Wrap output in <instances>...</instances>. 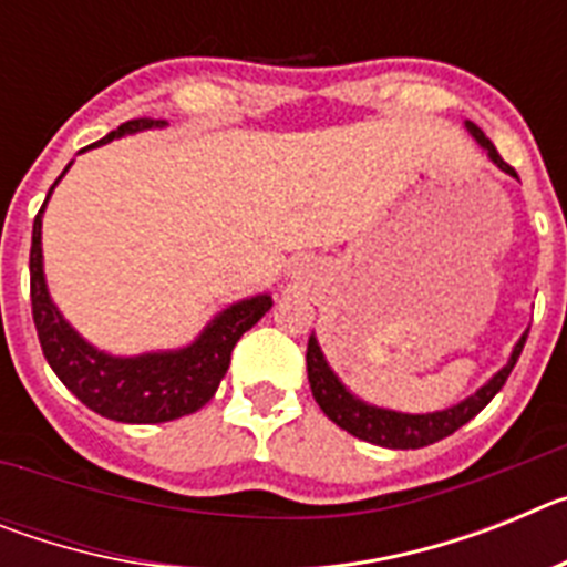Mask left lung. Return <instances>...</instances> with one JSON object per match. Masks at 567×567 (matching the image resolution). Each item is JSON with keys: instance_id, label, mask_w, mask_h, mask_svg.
Instances as JSON below:
<instances>
[{"instance_id": "8db88e82", "label": "left lung", "mask_w": 567, "mask_h": 567, "mask_svg": "<svg viewBox=\"0 0 567 567\" xmlns=\"http://www.w3.org/2000/svg\"><path fill=\"white\" fill-rule=\"evenodd\" d=\"M465 127H468V133L477 138L480 147L488 153L491 162L497 164L503 173L517 178L514 167L503 162V155L497 153V147L491 144V138L477 127V124L465 122ZM525 338H528V332L517 340L508 363H505L503 369H499V372L483 385V389H477V392L471 394V398H465L463 403L452 405V409H443V412L403 414V412H389V409H378V405H369L363 403V400H358L343 383H340L338 374L329 369L327 358H323V352H320L318 338H315V334H309V346H307L309 385H312L315 403H318L320 409H323V414H327L334 425H340L343 432L354 434V437L365 440V443L383 445V449H423V445H432L437 443V440L454 434L457 429H463L471 417H477V414L483 412L485 405L494 400V394L505 385L511 369L517 365L519 352H523V346H525Z\"/></svg>"}]
</instances>
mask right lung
<instances>
[{
  "label": "right lung",
  "instance_id": "obj_1",
  "mask_svg": "<svg viewBox=\"0 0 567 567\" xmlns=\"http://www.w3.org/2000/svg\"><path fill=\"white\" fill-rule=\"evenodd\" d=\"M147 127H164V122L133 118L90 147ZM68 169L70 164L64 173ZM44 204L33 218V240H30V307H33V323H37L39 343H42L50 369L87 409L118 423H167V420L198 412L218 392V383L227 374L229 358L240 334L249 332L269 312L272 298L255 295V298L238 300L221 315H215L193 343L175 352H150L138 358H113V354L99 352L96 346H90L70 327L48 295L42 269Z\"/></svg>",
  "mask_w": 567,
  "mask_h": 567
}]
</instances>
